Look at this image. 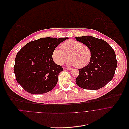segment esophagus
I'll return each instance as SVG.
<instances>
[{
    "mask_svg": "<svg viewBox=\"0 0 129 129\" xmlns=\"http://www.w3.org/2000/svg\"><path fill=\"white\" fill-rule=\"evenodd\" d=\"M66 69L68 70H69V71H71L72 70V68H66Z\"/></svg>",
    "mask_w": 129,
    "mask_h": 129,
    "instance_id": "obj_1",
    "label": "esophagus"
}]
</instances>
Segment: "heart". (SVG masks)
Returning a JSON list of instances; mask_svg holds the SVG:
<instances>
[{
  "label": "heart",
  "instance_id": "1",
  "mask_svg": "<svg viewBox=\"0 0 129 129\" xmlns=\"http://www.w3.org/2000/svg\"><path fill=\"white\" fill-rule=\"evenodd\" d=\"M61 48H54L52 54L54 61L57 64L62 65L69 58L70 65L80 68L86 66L91 59L90 48L77 41L69 40L61 45Z\"/></svg>",
  "mask_w": 129,
  "mask_h": 129
}]
</instances>
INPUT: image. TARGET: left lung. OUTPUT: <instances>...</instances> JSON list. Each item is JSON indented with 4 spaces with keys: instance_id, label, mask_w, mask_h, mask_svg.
<instances>
[{
    "instance_id": "8db88e82",
    "label": "left lung",
    "mask_w": 129,
    "mask_h": 129,
    "mask_svg": "<svg viewBox=\"0 0 129 129\" xmlns=\"http://www.w3.org/2000/svg\"><path fill=\"white\" fill-rule=\"evenodd\" d=\"M76 41L88 46L91 52L89 63L79 69L77 85L85 89L96 90L105 86L112 78L117 67L114 50L106 41L92 36L76 37Z\"/></svg>"
}]
</instances>
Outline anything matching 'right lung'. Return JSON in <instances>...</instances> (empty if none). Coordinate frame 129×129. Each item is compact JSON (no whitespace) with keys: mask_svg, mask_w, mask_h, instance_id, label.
<instances>
[{"mask_svg":"<svg viewBox=\"0 0 129 129\" xmlns=\"http://www.w3.org/2000/svg\"><path fill=\"white\" fill-rule=\"evenodd\" d=\"M69 38H43L26 44L18 52L14 68L17 82L30 93L52 90L58 81L61 66L53 60L54 48Z\"/></svg>","mask_w":129,"mask_h":129,"instance_id":"obj_1","label":"right lung"}]
</instances>
